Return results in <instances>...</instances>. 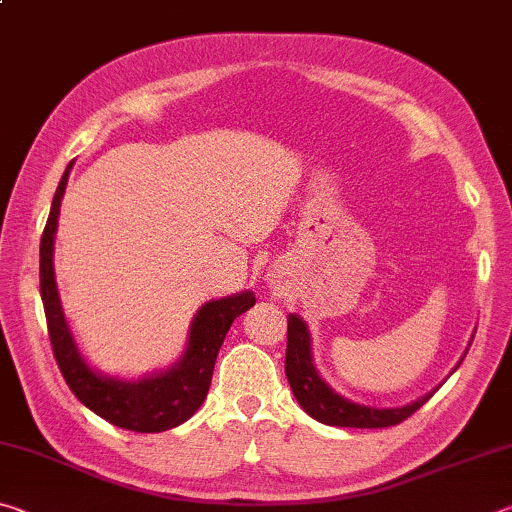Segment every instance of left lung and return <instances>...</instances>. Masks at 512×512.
Returning a JSON list of instances; mask_svg holds the SVG:
<instances>
[{"label": "left lung", "instance_id": "8db88e82", "mask_svg": "<svg viewBox=\"0 0 512 512\" xmlns=\"http://www.w3.org/2000/svg\"><path fill=\"white\" fill-rule=\"evenodd\" d=\"M465 354L461 357V361L465 359ZM461 361L456 363V368L461 366ZM284 370H287V379L298 404L311 415V418L323 424H329V427H357V429L393 427V424H400L409 418V415H413L433 395V393H427L424 397H420V400L397 406V409H377V406L352 402L341 393H336L334 388L320 377V372L314 366L309 327L298 314H289L287 361H284Z\"/></svg>", "mask_w": 512, "mask_h": 512}]
</instances>
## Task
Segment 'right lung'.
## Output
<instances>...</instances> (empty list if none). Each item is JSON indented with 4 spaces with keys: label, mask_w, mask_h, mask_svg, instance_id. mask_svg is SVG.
Returning a JSON list of instances; mask_svg holds the SVG:
<instances>
[{
    "label": "right lung",
    "mask_w": 512,
    "mask_h": 512,
    "mask_svg": "<svg viewBox=\"0 0 512 512\" xmlns=\"http://www.w3.org/2000/svg\"><path fill=\"white\" fill-rule=\"evenodd\" d=\"M69 169L72 164H67L60 178L40 239V296L58 368L79 402L115 427L137 433H158L178 427L203 404L225 334L232 320L255 305V293L241 291L235 296L205 302L189 325L183 357L167 370L151 372L140 379H121L92 368L67 323L54 273V239Z\"/></svg>",
    "instance_id": "obj_1"
}]
</instances>
